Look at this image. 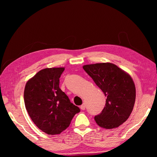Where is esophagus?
Listing matches in <instances>:
<instances>
[{"label": "esophagus", "instance_id": "obj_1", "mask_svg": "<svg viewBox=\"0 0 157 157\" xmlns=\"http://www.w3.org/2000/svg\"><path fill=\"white\" fill-rule=\"evenodd\" d=\"M85 107H86V105H85V104H83L80 106V109L82 110H84Z\"/></svg>", "mask_w": 157, "mask_h": 157}]
</instances>
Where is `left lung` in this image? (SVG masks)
<instances>
[{
    "instance_id": "left-lung-1",
    "label": "left lung",
    "mask_w": 157,
    "mask_h": 157,
    "mask_svg": "<svg viewBox=\"0 0 157 157\" xmlns=\"http://www.w3.org/2000/svg\"><path fill=\"white\" fill-rule=\"evenodd\" d=\"M84 70L104 93L105 106L95 121L105 129L116 128L130 116L136 100V87L132 77L111 63L83 66Z\"/></svg>"
}]
</instances>
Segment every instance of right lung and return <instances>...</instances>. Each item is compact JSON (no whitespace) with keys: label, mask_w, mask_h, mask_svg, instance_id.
<instances>
[{"label":"right lung","mask_w":157,"mask_h":157,"mask_svg":"<svg viewBox=\"0 0 157 157\" xmlns=\"http://www.w3.org/2000/svg\"><path fill=\"white\" fill-rule=\"evenodd\" d=\"M64 69H42L29 79L25 86L26 110L38 128L49 135L62 133L80 111L59 88V78Z\"/></svg>","instance_id":"right-lung-1"}]
</instances>
